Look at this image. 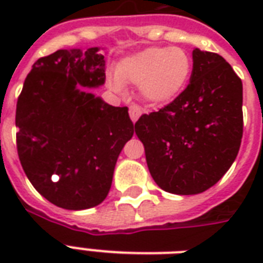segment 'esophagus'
Instances as JSON below:
<instances>
[{"mask_svg": "<svg viewBox=\"0 0 263 263\" xmlns=\"http://www.w3.org/2000/svg\"><path fill=\"white\" fill-rule=\"evenodd\" d=\"M142 113H143V110H142V107L138 106V105H131V106H129V117H131V120L134 123L138 121V119L142 116Z\"/></svg>", "mask_w": 263, "mask_h": 263, "instance_id": "esophagus-1", "label": "esophagus"}]
</instances>
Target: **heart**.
<instances>
[{
	"instance_id": "b5f03b06",
	"label": "heart",
	"mask_w": 263,
	"mask_h": 263,
	"mask_svg": "<svg viewBox=\"0 0 263 263\" xmlns=\"http://www.w3.org/2000/svg\"><path fill=\"white\" fill-rule=\"evenodd\" d=\"M191 60L177 47H148L124 59L109 86L123 92L124 83L138 84L142 98L153 105H166L179 97L191 75Z\"/></svg>"
}]
</instances>
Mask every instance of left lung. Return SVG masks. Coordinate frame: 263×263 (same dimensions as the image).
I'll list each match as a JSON object with an SVG mask.
<instances>
[{
	"label": "left lung",
	"mask_w": 263,
	"mask_h": 263,
	"mask_svg": "<svg viewBox=\"0 0 263 263\" xmlns=\"http://www.w3.org/2000/svg\"><path fill=\"white\" fill-rule=\"evenodd\" d=\"M187 88L135 132L157 185L177 195L213 187L227 173L243 136V84L220 54L195 49Z\"/></svg>",
	"instance_id": "8db88e82"
}]
</instances>
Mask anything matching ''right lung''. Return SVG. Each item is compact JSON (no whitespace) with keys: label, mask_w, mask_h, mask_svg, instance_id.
<instances>
[{"label":"right lung","mask_w":263,"mask_h":263,"mask_svg":"<svg viewBox=\"0 0 263 263\" xmlns=\"http://www.w3.org/2000/svg\"><path fill=\"white\" fill-rule=\"evenodd\" d=\"M103 83L98 47L63 49L35 61L18 95V160L35 190L59 208L101 203L134 135L127 106H111L83 88Z\"/></svg>","instance_id":"add662e5"}]
</instances>
